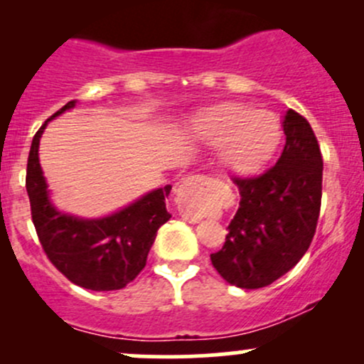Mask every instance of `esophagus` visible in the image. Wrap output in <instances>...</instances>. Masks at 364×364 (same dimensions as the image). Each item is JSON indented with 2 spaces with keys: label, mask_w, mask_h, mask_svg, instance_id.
Returning a JSON list of instances; mask_svg holds the SVG:
<instances>
[{
  "label": "esophagus",
  "mask_w": 364,
  "mask_h": 364,
  "mask_svg": "<svg viewBox=\"0 0 364 364\" xmlns=\"http://www.w3.org/2000/svg\"><path fill=\"white\" fill-rule=\"evenodd\" d=\"M207 179L208 178H205V176H190L186 179V181H190V183H207ZM183 219L185 220H188V223L190 224H196L200 220V215H196V214H191V212H188V210H185L183 212Z\"/></svg>",
  "instance_id": "1"
}]
</instances>
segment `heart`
Instances as JSON below:
<instances>
[{
  "label": "heart",
  "instance_id": "heart-1",
  "mask_svg": "<svg viewBox=\"0 0 364 364\" xmlns=\"http://www.w3.org/2000/svg\"><path fill=\"white\" fill-rule=\"evenodd\" d=\"M190 136L207 147H220V162L236 174L255 173L274 156L281 141L275 114L252 104L224 101L202 107L190 121Z\"/></svg>",
  "mask_w": 364,
  "mask_h": 364
}]
</instances>
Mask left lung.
<instances>
[{"label":"left lung","instance_id":"8db88e82","mask_svg":"<svg viewBox=\"0 0 364 364\" xmlns=\"http://www.w3.org/2000/svg\"><path fill=\"white\" fill-rule=\"evenodd\" d=\"M286 145L274 168L257 178H235L240 208L223 250L210 255L224 281L241 289L265 287L303 258L315 236L323 161L306 119L286 111Z\"/></svg>","mask_w":364,"mask_h":364}]
</instances>
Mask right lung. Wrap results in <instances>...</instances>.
<instances>
[{"mask_svg": "<svg viewBox=\"0 0 364 364\" xmlns=\"http://www.w3.org/2000/svg\"><path fill=\"white\" fill-rule=\"evenodd\" d=\"M77 101L56 111L32 140L27 161V186L32 223L46 255L60 272L90 291H116L141 272L156 241L157 229L171 219L166 196L171 185L149 191L129 205L97 219H85L54 207L39 162L44 128Z\"/></svg>", "mask_w": 364, "mask_h": 364, "instance_id": "obj_1", "label": "right lung"}]
</instances>
